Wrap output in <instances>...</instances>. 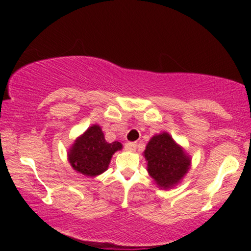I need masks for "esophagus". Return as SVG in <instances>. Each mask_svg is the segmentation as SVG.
<instances>
[{"label": "esophagus", "instance_id": "1", "mask_svg": "<svg viewBox=\"0 0 251 251\" xmlns=\"http://www.w3.org/2000/svg\"><path fill=\"white\" fill-rule=\"evenodd\" d=\"M126 150L133 151V150H136L137 143H128V144H126Z\"/></svg>", "mask_w": 251, "mask_h": 251}]
</instances>
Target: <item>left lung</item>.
<instances>
[{
    "mask_svg": "<svg viewBox=\"0 0 251 251\" xmlns=\"http://www.w3.org/2000/svg\"><path fill=\"white\" fill-rule=\"evenodd\" d=\"M143 155L149 175L162 190H170L179 184L191 168V156L167 131L154 135Z\"/></svg>",
    "mask_w": 251,
    "mask_h": 251,
    "instance_id": "left-lung-1",
    "label": "left lung"
}]
</instances>
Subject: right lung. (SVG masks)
Masks as SVG:
<instances>
[{"mask_svg": "<svg viewBox=\"0 0 251 251\" xmlns=\"http://www.w3.org/2000/svg\"><path fill=\"white\" fill-rule=\"evenodd\" d=\"M122 150L120 142L107 143L99 125H92L78 136L67 152L68 162L76 173L96 177L108 169L112 156Z\"/></svg>", "mask_w": 251, "mask_h": 251, "instance_id": "add662e5", "label": "right lung"}]
</instances>
